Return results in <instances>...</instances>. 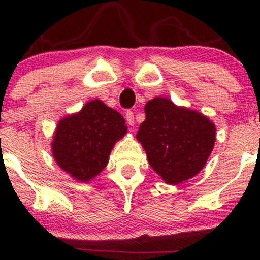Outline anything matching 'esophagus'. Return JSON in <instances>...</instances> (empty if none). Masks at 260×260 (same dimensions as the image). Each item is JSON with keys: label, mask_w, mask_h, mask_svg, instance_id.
<instances>
[{"label": "esophagus", "mask_w": 260, "mask_h": 260, "mask_svg": "<svg viewBox=\"0 0 260 260\" xmlns=\"http://www.w3.org/2000/svg\"><path fill=\"white\" fill-rule=\"evenodd\" d=\"M126 121L129 126H133L134 124V113L132 111H127L126 112Z\"/></svg>", "instance_id": "1"}]
</instances>
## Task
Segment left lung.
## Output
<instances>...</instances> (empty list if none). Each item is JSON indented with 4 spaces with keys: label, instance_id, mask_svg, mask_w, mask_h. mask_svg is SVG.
<instances>
[{
    "label": "left lung",
    "instance_id": "left-lung-1",
    "mask_svg": "<svg viewBox=\"0 0 260 260\" xmlns=\"http://www.w3.org/2000/svg\"><path fill=\"white\" fill-rule=\"evenodd\" d=\"M137 139L148 161L169 184H178L205 166L215 143V126L202 113L176 106L165 98L145 105Z\"/></svg>",
    "mask_w": 260,
    "mask_h": 260
}]
</instances>
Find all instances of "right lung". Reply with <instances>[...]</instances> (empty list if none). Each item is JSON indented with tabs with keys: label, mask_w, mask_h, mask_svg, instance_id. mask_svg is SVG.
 Listing matches in <instances>:
<instances>
[{
	"label": "right lung",
	"mask_w": 260,
	"mask_h": 260,
	"mask_svg": "<svg viewBox=\"0 0 260 260\" xmlns=\"http://www.w3.org/2000/svg\"><path fill=\"white\" fill-rule=\"evenodd\" d=\"M127 132L124 118L100 100L59 121L52 142L58 166L79 181H89L105 169L113 144Z\"/></svg>",
	"instance_id": "1"
}]
</instances>
